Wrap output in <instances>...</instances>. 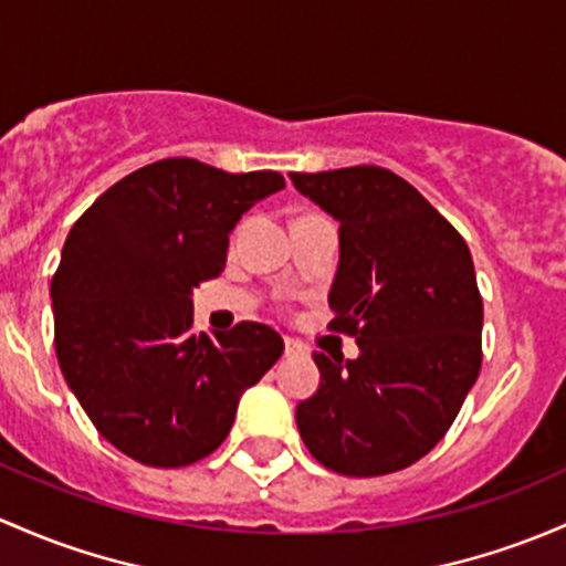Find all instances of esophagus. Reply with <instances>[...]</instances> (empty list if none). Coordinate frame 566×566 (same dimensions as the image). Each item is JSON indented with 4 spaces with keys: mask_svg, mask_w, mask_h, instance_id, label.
Segmentation results:
<instances>
[{
    "mask_svg": "<svg viewBox=\"0 0 566 566\" xmlns=\"http://www.w3.org/2000/svg\"><path fill=\"white\" fill-rule=\"evenodd\" d=\"M284 353H287V355H306L308 347L303 342H298V338L284 336Z\"/></svg>",
    "mask_w": 566,
    "mask_h": 566,
    "instance_id": "obj_1",
    "label": "esophagus"
}]
</instances>
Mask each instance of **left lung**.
Listing matches in <instances>:
<instances>
[{
	"label": "left lung",
	"mask_w": 566,
	"mask_h": 566,
	"mask_svg": "<svg viewBox=\"0 0 566 566\" xmlns=\"http://www.w3.org/2000/svg\"><path fill=\"white\" fill-rule=\"evenodd\" d=\"M338 222L333 331L355 360L314 353L319 388L298 403L303 444L347 478L420 461L478 382L483 298L467 241L412 184L385 168L290 174Z\"/></svg>",
	"instance_id": "left-lung-1"
}]
</instances>
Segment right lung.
Here are the masks:
<instances>
[{
	"mask_svg": "<svg viewBox=\"0 0 566 566\" xmlns=\"http://www.w3.org/2000/svg\"><path fill=\"white\" fill-rule=\"evenodd\" d=\"M284 189L273 170L146 165L73 224L51 282L56 358L97 431L148 467H189L224 442L241 396L284 342L260 323L192 333V293L228 263L238 219Z\"/></svg>",
	"mask_w": 566,
	"mask_h": 566,
	"instance_id": "add662e5",
	"label": "right lung"
}]
</instances>
